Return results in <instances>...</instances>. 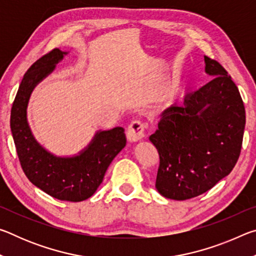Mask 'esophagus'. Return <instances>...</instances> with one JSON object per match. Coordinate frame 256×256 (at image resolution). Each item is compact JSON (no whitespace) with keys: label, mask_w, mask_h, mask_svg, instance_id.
Masks as SVG:
<instances>
[{"label":"esophagus","mask_w":256,"mask_h":256,"mask_svg":"<svg viewBox=\"0 0 256 256\" xmlns=\"http://www.w3.org/2000/svg\"><path fill=\"white\" fill-rule=\"evenodd\" d=\"M144 136V125L141 120H133L128 125L126 131V138L130 142L140 141Z\"/></svg>","instance_id":"esophagus-1"}]
</instances>
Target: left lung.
Segmentation results:
<instances>
[{
    "label": "left lung",
    "instance_id": "obj_1",
    "mask_svg": "<svg viewBox=\"0 0 256 256\" xmlns=\"http://www.w3.org/2000/svg\"><path fill=\"white\" fill-rule=\"evenodd\" d=\"M214 79L186 94L183 106L160 115L149 140L159 154L156 188L172 200L203 194L226 177L240 158L245 108L238 88L222 64L204 56Z\"/></svg>",
    "mask_w": 256,
    "mask_h": 256
}]
</instances>
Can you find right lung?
<instances>
[{"instance_id": "obj_1", "label": "right lung", "mask_w": 256, "mask_h": 256, "mask_svg": "<svg viewBox=\"0 0 256 256\" xmlns=\"http://www.w3.org/2000/svg\"><path fill=\"white\" fill-rule=\"evenodd\" d=\"M66 52L54 48L28 68L11 110L10 126L22 170L32 183L60 201L86 200L102 184L108 166L126 144L123 128L98 131L79 154L58 157L34 138L27 120V106L32 90L54 71Z\"/></svg>"}]
</instances>
